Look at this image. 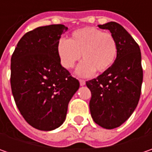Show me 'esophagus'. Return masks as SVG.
<instances>
[{
    "mask_svg": "<svg viewBox=\"0 0 152 152\" xmlns=\"http://www.w3.org/2000/svg\"><path fill=\"white\" fill-rule=\"evenodd\" d=\"M79 84H80L81 86H84V85H85V80H83V79H80V80H79Z\"/></svg>",
    "mask_w": 152,
    "mask_h": 152,
    "instance_id": "obj_1",
    "label": "esophagus"
}]
</instances>
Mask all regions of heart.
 <instances>
[{"label": "heart", "mask_w": 152, "mask_h": 152, "mask_svg": "<svg viewBox=\"0 0 152 152\" xmlns=\"http://www.w3.org/2000/svg\"><path fill=\"white\" fill-rule=\"evenodd\" d=\"M56 50L61 66L73 68L80 60L76 73L81 77L91 76L97 70L104 73L115 61L118 46L114 36L96 28H83L73 32L69 39H60Z\"/></svg>", "instance_id": "obj_1"}]
</instances>
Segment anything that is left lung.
Segmentation results:
<instances>
[{
	"instance_id": "left-lung-1",
	"label": "left lung",
	"mask_w": 152,
	"mask_h": 152,
	"mask_svg": "<svg viewBox=\"0 0 152 152\" xmlns=\"http://www.w3.org/2000/svg\"><path fill=\"white\" fill-rule=\"evenodd\" d=\"M98 27L113 35L118 53L113 66L86 85L91 92L90 110L94 122L113 129L127 121L137 107L143 81L141 53L139 45L119 23L110 22Z\"/></svg>"
}]
</instances>
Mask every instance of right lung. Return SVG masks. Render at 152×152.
<instances>
[{"mask_svg":"<svg viewBox=\"0 0 152 152\" xmlns=\"http://www.w3.org/2000/svg\"><path fill=\"white\" fill-rule=\"evenodd\" d=\"M67 28L62 24L39 27L26 33L11 58V87L26 122L42 131L60 127L79 82L62 67L56 45Z\"/></svg>","mask_w":152,"mask_h":152,"instance_id":"right-lung-1","label":"right lung"}]
</instances>
